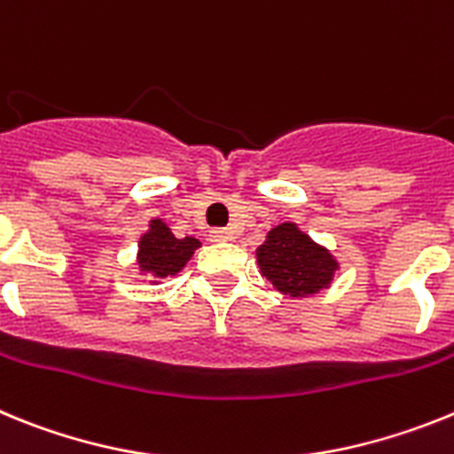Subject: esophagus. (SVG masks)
<instances>
[{
	"instance_id": "1",
	"label": "esophagus",
	"mask_w": 454,
	"mask_h": 454,
	"mask_svg": "<svg viewBox=\"0 0 454 454\" xmlns=\"http://www.w3.org/2000/svg\"><path fill=\"white\" fill-rule=\"evenodd\" d=\"M210 239L212 242H226V239H231V232L226 228H212Z\"/></svg>"
}]
</instances>
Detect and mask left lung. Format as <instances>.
Returning a JSON list of instances; mask_svg holds the SVG:
<instances>
[{
  "label": "left lung",
  "instance_id": "left-lung-1",
  "mask_svg": "<svg viewBox=\"0 0 454 454\" xmlns=\"http://www.w3.org/2000/svg\"><path fill=\"white\" fill-rule=\"evenodd\" d=\"M258 265L271 286L290 297H303L326 287L338 267L331 254L294 223L271 228L267 242L258 247Z\"/></svg>",
  "mask_w": 454,
  "mask_h": 454
}]
</instances>
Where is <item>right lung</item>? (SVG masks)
I'll list each match as a JSON object with an SVG mask.
<instances>
[{"label":"right lung","instance_id":"obj_1","mask_svg":"<svg viewBox=\"0 0 454 454\" xmlns=\"http://www.w3.org/2000/svg\"><path fill=\"white\" fill-rule=\"evenodd\" d=\"M199 247V239H178L157 219L139 242V265L144 271L160 276V278L161 276H173L187 265V260L194 255Z\"/></svg>","mask_w":454,"mask_h":454}]
</instances>
